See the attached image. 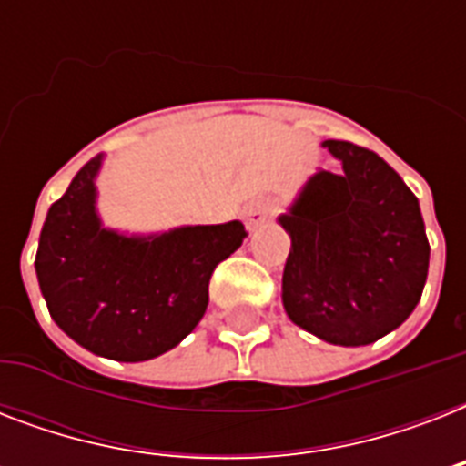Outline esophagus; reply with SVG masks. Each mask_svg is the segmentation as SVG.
I'll return each mask as SVG.
<instances>
[{
	"label": "esophagus",
	"instance_id": "1",
	"mask_svg": "<svg viewBox=\"0 0 466 466\" xmlns=\"http://www.w3.org/2000/svg\"><path fill=\"white\" fill-rule=\"evenodd\" d=\"M270 215H273V205H270L268 200H256V203H251L247 210H244L248 229H258V227L270 218Z\"/></svg>",
	"mask_w": 466,
	"mask_h": 466
}]
</instances>
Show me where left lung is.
Listing matches in <instances>:
<instances>
[{
	"label": "left lung",
	"instance_id": "obj_1",
	"mask_svg": "<svg viewBox=\"0 0 466 466\" xmlns=\"http://www.w3.org/2000/svg\"><path fill=\"white\" fill-rule=\"evenodd\" d=\"M324 147L343 168L311 176L280 218L292 239L283 305L321 340L368 346L416 309L431 244L419 198L382 157L343 140Z\"/></svg>",
	"mask_w": 466,
	"mask_h": 466
}]
</instances>
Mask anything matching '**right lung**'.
Masks as SVG:
<instances>
[{
    "instance_id": "obj_1",
    "label": "right lung",
    "mask_w": 466,
    "mask_h": 466,
    "mask_svg": "<svg viewBox=\"0 0 466 466\" xmlns=\"http://www.w3.org/2000/svg\"><path fill=\"white\" fill-rule=\"evenodd\" d=\"M98 167L101 157L86 161L47 210L35 254L40 292L55 324L79 346L111 360H149L196 329L212 270L248 232L234 219L120 237L96 218Z\"/></svg>"
}]
</instances>
